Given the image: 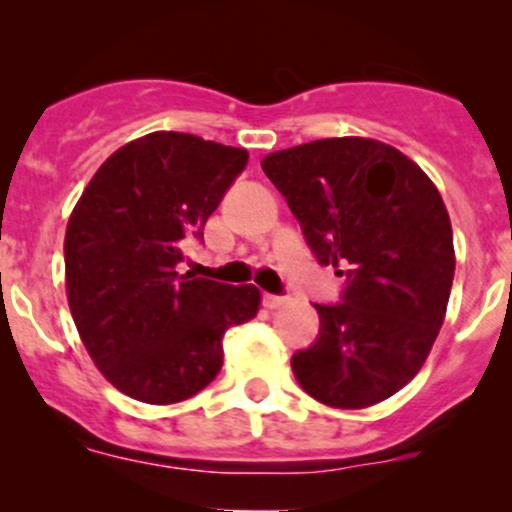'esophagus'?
<instances>
[{
	"label": "esophagus",
	"mask_w": 512,
	"mask_h": 512,
	"mask_svg": "<svg viewBox=\"0 0 512 512\" xmlns=\"http://www.w3.org/2000/svg\"><path fill=\"white\" fill-rule=\"evenodd\" d=\"M289 302L287 297H277V294H262V304H265L267 309H277V307H285Z\"/></svg>",
	"instance_id": "34e87169"
}]
</instances>
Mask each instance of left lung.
<instances>
[{
    "label": "left lung",
    "mask_w": 512,
    "mask_h": 512,
    "mask_svg": "<svg viewBox=\"0 0 512 512\" xmlns=\"http://www.w3.org/2000/svg\"><path fill=\"white\" fill-rule=\"evenodd\" d=\"M262 170L319 262L347 270L342 302L314 304L319 339L292 356L299 386L332 409L389 399L446 319L456 252L441 193L414 160L361 136L270 153Z\"/></svg>",
    "instance_id": "left-lung-1"
}]
</instances>
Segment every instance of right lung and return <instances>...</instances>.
<instances>
[{"label": "right lung", "mask_w": 512, "mask_h": 512, "mask_svg": "<svg viewBox=\"0 0 512 512\" xmlns=\"http://www.w3.org/2000/svg\"><path fill=\"white\" fill-rule=\"evenodd\" d=\"M245 165V148L148 133L103 160L71 210L66 299L86 352L121 394L156 406L195 396L223 366V334L260 309L255 285L178 272Z\"/></svg>", "instance_id": "add662e5"}]
</instances>
